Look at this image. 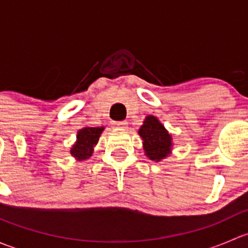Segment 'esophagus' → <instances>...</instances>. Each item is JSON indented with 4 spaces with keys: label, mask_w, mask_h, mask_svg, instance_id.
<instances>
[{
    "label": "esophagus",
    "mask_w": 248,
    "mask_h": 248,
    "mask_svg": "<svg viewBox=\"0 0 248 248\" xmlns=\"http://www.w3.org/2000/svg\"><path fill=\"white\" fill-rule=\"evenodd\" d=\"M114 126L117 127V128H126V127H127V122L126 121L114 122Z\"/></svg>",
    "instance_id": "34e87169"
}]
</instances>
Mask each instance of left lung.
I'll return each instance as SVG.
<instances>
[{
    "mask_svg": "<svg viewBox=\"0 0 248 248\" xmlns=\"http://www.w3.org/2000/svg\"><path fill=\"white\" fill-rule=\"evenodd\" d=\"M139 136L141 137L145 154L152 161L163 159L170 154V134L155 116H147L145 119L144 124L139 129Z\"/></svg>",
    "mask_w": 248,
    "mask_h": 248,
    "instance_id": "left-lung-1",
    "label": "left lung"
}]
</instances>
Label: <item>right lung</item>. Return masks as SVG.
Returning a JSON list of instances; mask_svg holds the SVG:
<instances>
[{"instance_id":"1","label":"right lung","mask_w":248,"mask_h":248,"mask_svg":"<svg viewBox=\"0 0 248 248\" xmlns=\"http://www.w3.org/2000/svg\"><path fill=\"white\" fill-rule=\"evenodd\" d=\"M103 129V127H85L80 129L78 132L77 142L72 147L71 154L78 159L89 158Z\"/></svg>"}]
</instances>
